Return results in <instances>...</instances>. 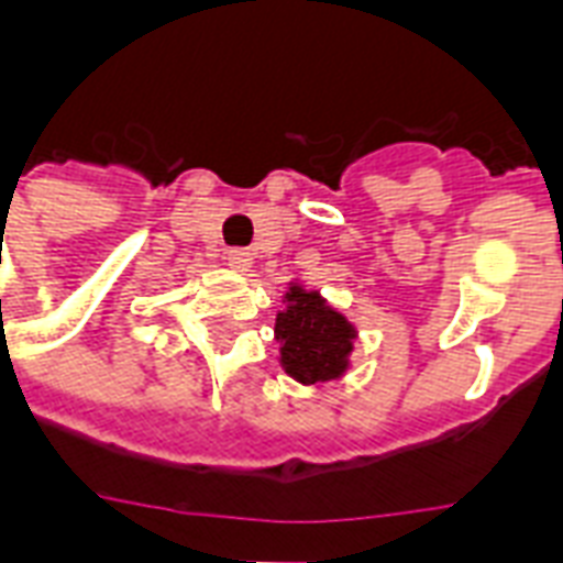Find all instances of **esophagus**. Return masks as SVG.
<instances>
[{"mask_svg": "<svg viewBox=\"0 0 563 563\" xmlns=\"http://www.w3.org/2000/svg\"><path fill=\"white\" fill-rule=\"evenodd\" d=\"M228 265L233 268V272H251L254 254L245 251V247H233V251H228Z\"/></svg>", "mask_w": 563, "mask_h": 563, "instance_id": "obj_1", "label": "esophagus"}]
</instances>
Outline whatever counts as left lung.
Here are the masks:
<instances>
[{
	"label": "left lung",
	"mask_w": 563,
	"mask_h": 563,
	"mask_svg": "<svg viewBox=\"0 0 563 563\" xmlns=\"http://www.w3.org/2000/svg\"><path fill=\"white\" fill-rule=\"evenodd\" d=\"M274 335L280 342L283 371L303 385H321L347 371L356 330L342 312L327 307L318 291L291 283Z\"/></svg>",
	"instance_id": "obj_1"
}]
</instances>
